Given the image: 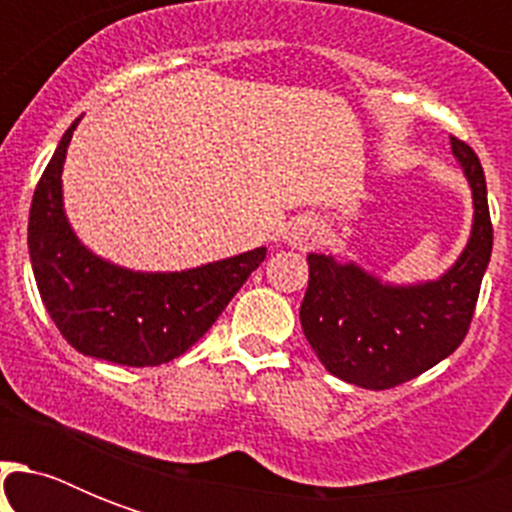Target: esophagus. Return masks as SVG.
<instances>
[{"mask_svg":"<svg viewBox=\"0 0 512 512\" xmlns=\"http://www.w3.org/2000/svg\"><path fill=\"white\" fill-rule=\"evenodd\" d=\"M284 239H287V244H292L295 249H311L313 244L321 239V225L308 215L295 217V220L287 225Z\"/></svg>","mask_w":512,"mask_h":512,"instance_id":"1","label":"esophagus"}]
</instances>
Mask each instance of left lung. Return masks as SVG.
I'll list each match as a JSON object with an SVG mask.
<instances>
[{"label":"left lung","instance_id":"1","mask_svg":"<svg viewBox=\"0 0 512 512\" xmlns=\"http://www.w3.org/2000/svg\"><path fill=\"white\" fill-rule=\"evenodd\" d=\"M452 151L473 188L476 220L468 247L446 276L420 287H388L356 265L308 255L303 332L327 372L358 388L404 385L444 361L468 335L492 257L494 228L476 151L454 135Z\"/></svg>","mask_w":512,"mask_h":512}]
</instances>
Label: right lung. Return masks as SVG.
<instances>
[{
    "instance_id": "obj_1",
    "label": "right lung",
    "mask_w": 512,
    "mask_h": 512,
    "mask_svg": "<svg viewBox=\"0 0 512 512\" xmlns=\"http://www.w3.org/2000/svg\"><path fill=\"white\" fill-rule=\"evenodd\" d=\"M76 122L31 199L28 252L42 303L60 335L84 356L122 366L167 364L204 337L263 263L265 249L183 273H132L92 255L71 231L60 196V172Z\"/></svg>"
}]
</instances>
